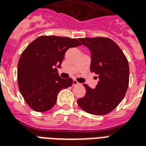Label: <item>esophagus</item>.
I'll list each match as a JSON object with an SVG mask.
<instances>
[{"label": "esophagus", "instance_id": "34e87169", "mask_svg": "<svg viewBox=\"0 0 146 146\" xmlns=\"http://www.w3.org/2000/svg\"><path fill=\"white\" fill-rule=\"evenodd\" d=\"M78 84H80L78 83V82L76 81V80H73V86H76V85H78Z\"/></svg>", "mask_w": 146, "mask_h": 146}]
</instances>
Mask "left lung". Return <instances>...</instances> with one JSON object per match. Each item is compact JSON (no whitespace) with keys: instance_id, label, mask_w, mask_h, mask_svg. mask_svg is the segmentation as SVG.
<instances>
[{"instance_id":"1","label":"left lung","mask_w":146,"mask_h":146,"mask_svg":"<svg viewBox=\"0 0 146 146\" xmlns=\"http://www.w3.org/2000/svg\"><path fill=\"white\" fill-rule=\"evenodd\" d=\"M80 40L90 50V71L94 72L99 80L94 89L84 84L86 94L84 98H79L77 104L89 114H108L119 104L128 90V59L119 46L111 38L95 37Z\"/></svg>"}]
</instances>
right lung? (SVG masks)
I'll use <instances>...</instances> for the list:
<instances>
[{
    "mask_svg": "<svg viewBox=\"0 0 146 146\" xmlns=\"http://www.w3.org/2000/svg\"><path fill=\"white\" fill-rule=\"evenodd\" d=\"M79 46L81 43L76 38L42 35L21 53L18 63V88L35 111L52 108L59 91L72 86L73 80L59 77L57 67H61L66 52Z\"/></svg>",
    "mask_w": 146,
    "mask_h": 146,
    "instance_id": "1",
    "label": "right lung"
}]
</instances>
